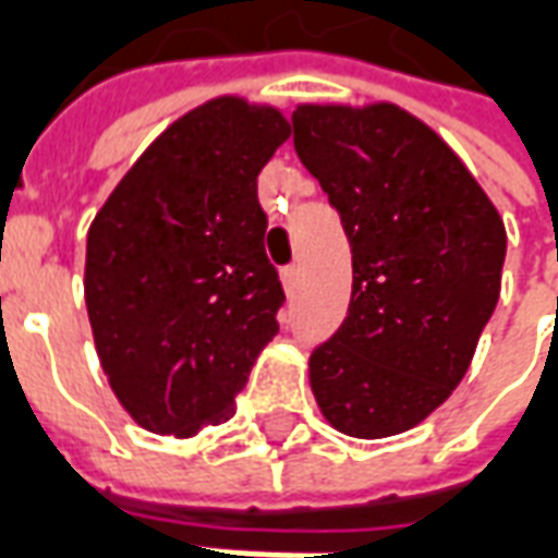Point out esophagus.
I'll return each mask as SVG.
<instances>
[{
    "label": "esophagus",
    "mask_w": 558,
    "mask_h": 558,
    "mask_svg": "<svg viewBox=\"0 0 558 558\" xmlns=\"http://www.w3.org/2000/svg\"><path fill=\"white\" fill-rule=\"evenodd\" d=\"M299 275H302V271H299V266H287V268H283V271H280V280H283V290H287V292L295 290V287H299Z\"/></svg>",
    "instance_id": "esophagus-1"
}]
</instances>
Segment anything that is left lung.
<instances>
[{"label":"left lung","mask_w":558,"mask_h":558,"mask_svg":"<svg viewBox=\"0 0 558 558\" xmlns=\"http://www.w3.org/2000/svg\"><path fill=\"white\" fill-rule=\"evenodd\" d=\"M292 131L352 247L350 314L311 355L314 398L335 430L398 436L466 376L502 290L505 223L454 148L398 104H299Z\"/></svg>","instance_id":"obj_1"}]
</instances>
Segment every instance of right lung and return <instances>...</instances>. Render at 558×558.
Returning a JSON list of instances; mask_svg holds the SVG:
<instances>
[{
    "mask_svg": "<svg viewBox=\"0 0 558 558\" xmlns=\"http://www.w3.org/2000/svg\"><path fill=\"white\" fill-rule=\"evenodd\" d=\"M271 104L220 95L175 119L98 208L86 311L107 383L143 430L191 439L232 418L278 335L256 175L290 140Z\"/></svg>",
    "mask_w": 558,
    "mask_h": 558,
    "instance_id": "right-lung-1",
    "label": "right lung"
}]
</instances>
